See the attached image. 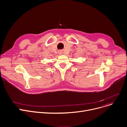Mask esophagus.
I'll use <instances>...</instances> for the list:
<instances>
[{"mask_svg": "<svg viewBox=\"0 0 127 127\" xmlns=\"http://www.w3.org/2000/svg\"><path fill=\"white\" fill-rule=\"evenodd\" d=\"M59 53L60 55H61V54H62V51H59Z\"/></svg>", "mask_w": 127, "mask_h": 127, "instance_id": "1", "label": "esophagus"}]
</instances>
